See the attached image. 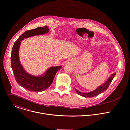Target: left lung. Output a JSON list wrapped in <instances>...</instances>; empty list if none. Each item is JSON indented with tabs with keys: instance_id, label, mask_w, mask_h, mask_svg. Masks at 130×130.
Listing matches in <instances>:
<instances>
[{
	"instance_id": "1",
	"label": "left lung",
	"mask_w": 130,
	"mask_h": 130,
	"mask_svg": "<svg viewBox=\"0 0 130 130\" xmlns=\"http://www.w3.org/2000/svg\"><path fill=\"white\" fill-rule=\"evenodd\" d=\"M115 75H116V72L110 75V76L108 78V79L105 82V83H104L103 84H102L101 85L99 86V87L96 89H95L94 90L92 91L91 92H87V93L81 92L79 91L78 90H77V89H76L75 88V90L76 93L78 95H81L83 97H85V98L94 97V96L101 94V93L104 92L108 89L110 83H111L112 80H113V79Z\"/></svg>"
}]
</instances>
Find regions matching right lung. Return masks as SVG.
I'll return each instance as SVG.
<instances>
[{
    "label": "right lung",
    "mask_w": 130,
    "mask_h": 130,
    "mask_svg": "<svg viewBox=\"0 0 130 130\" xmlns=\"http://www.w3.org/2000/svg\"><path fill=\"white\" fill-rule=\"evenodd\" d=\"M49 30V28L45 26L25 31L15 42L12 50L11 67L15 79L21 87L31 92H39L47 89L52 84L56 73L61 68L62 66L51 67L45 73L39 76L28 73L25 70L19 59V50L21 41L34 36L44 35Z\"/></svg>",
    "instance_id": "add662e5"
}]
</instances>
